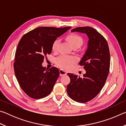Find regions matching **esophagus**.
I'll return each mask as SVG.
<instances>
[{
  "instance_id": "34e87169",
  "label": "esophagus",
  "mask_w": 126,
  "mask_h": 126,
  "mask_svg": "<svg viewBox=\"0 0 126 126\" xmlns=\"http://www.w3.org/2000/svg\"><path fill=\"white\" fill-rule=\"evenodd\" d=\"M59 73H60L61 76H63L67 74V72H66L65 71H64V70L61 69H59Z\"/></svg>"
}]
</instances>
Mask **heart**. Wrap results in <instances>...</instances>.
<instances>
[{
  "instance_id": "heart-1",
  "label": "heart",
  "mask_w": 126,
  "mask_h": 126,
  "mask_svg": "<svg viewBox=\"0 0 126 126\" xmlns=\"http://www.w3.org/2000/svg\"><path fill=\"white\" fill-rule=\"evenodd\" d=\"M67 39L72 47L74 46L80 47L83 43L82 38L80 36L77 34H74L68 35L67 37ZM60 39H57L53 43L52 50L53 51L57 50L58 46L60 43ZM76 61L77 59L75 57L65 55H61L55 59V63H56L57 65L64 69H69L72 65L76 62Z\"/></svg>"
}]
</instances>
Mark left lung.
<instances>
[{"mask_svg":"<svg viewBox=\"0 0 126 126\" xmlns=\"http://www.w3.org/2000/svg\"><path fill=\"white\" fill-rule=\"evenodd\" d=\"M74 32L85 34L88 38L87 49L79 62L86 73L82 78L68 73L71 82L67 91L74 101L85 103L96 96L105 84L110 67V50L105 38L93 28L77 27L71 31Z\"/></svg>","mask_w":126,"mask_h":126,"instance_id":"8db88e82","label":"left lung"}]
</instances>
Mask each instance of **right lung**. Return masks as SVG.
Instances as JSON below:
<instances>
[{"label": "right lung", "mask_w": 126, "mask_h": 126, "mask_svg": "<svg viewBox=\"0 0 126 126\" xmlns=\"http://www.w3.org/2000/svg\"><path fill=\"white\" fill-rule=\"evenodd\" d=\"M71 28L38 27L21 38L16 50L14 69L21 88L30 97L42 98L52 92L59 71L56 67H43L42 63L45 56L52 52L54 40Z\"/></svg>", "instance_id": "obj_1"}]
</instances>
